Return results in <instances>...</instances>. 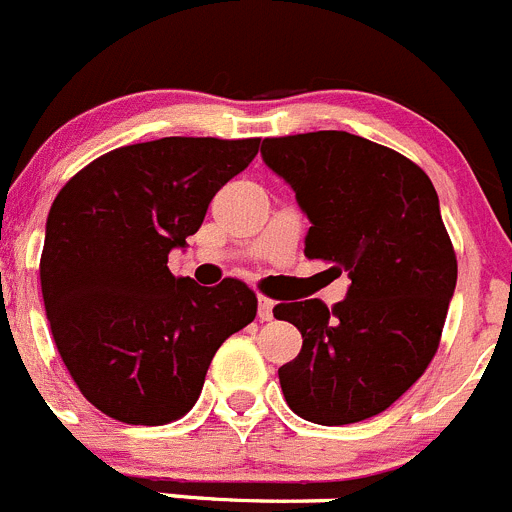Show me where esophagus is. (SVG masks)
<instances>
[{"instance_id": "obj_1", "label": "esophagus", "mask_w": 512, "mask_h": 512, "mask_svg": "<svg viewBox=\"0 0 512 512\" xmlns=\"http://www.w3.org/2000/svg\"><path fill=\"white\" fill-rule=\"evenodd\" d=\"M273 308H275L273 298H267V296L257 298V316H260V321L273 319Z\"/></svg>"}]
</instances>
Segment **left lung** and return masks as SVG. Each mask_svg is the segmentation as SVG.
I'll return each mask as SVG.
<instances>
[{
    "instance_id": "8db88e82",
    "label": "left lung",
    "mask_w": 512,
    "mask_h": 512,
    "mask_svg": "<svg viewBox=\"0 0 512 512\" xmlns=\"http://www.w3.org/2000/svg\"><path fill=\"white\" fill-rule=\"evenodd\" d=\"M262 158L296 191L308 260L349 270L347 298L278 303L303 336L278 370L290 411L321 426L377 416L434 359L457 285V255L431 178L349 132L265 137Z\"/></svg>"
}]
</instances>
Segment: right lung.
Segmentation results:
<instances>
[{"label": "right lung", "instance_id": "right-lung-1", "mask_svg": "<svg viewBox=\"0 0 512 512\" xmlns=\"http://www.w3.org/2000/svg\"><path fill=\"white\" fill-rule=\"evenodd\" d=\"M260 137H163L81 168L55 196L40 255L53 342L81 395L132 426L193 408L216 349L257 316L237 278L204 288L168 270L216 191L252 163Z\"/></svg>", "mask_w": 512, "mask_h": 512}]
</instances>
